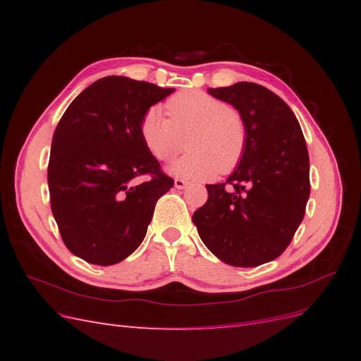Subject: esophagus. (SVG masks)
<instances>
[{
  "mask_svg": "<svg viewBox=\"0 0 361 361\" xmlns=\"http://www.w3.org/2000/svg\"><path fill=\"white\" fill-rule=\"evenodd\" d=\"M190 185V182L188 180H185V179H174V187H176L178 190H183V188H187Z\"/></svg>",
  "mask_w": 361,
  "mask_h": 361,
  "instance_id": "esophagus-1",
  "label": "esophagus"
}]
</instances>
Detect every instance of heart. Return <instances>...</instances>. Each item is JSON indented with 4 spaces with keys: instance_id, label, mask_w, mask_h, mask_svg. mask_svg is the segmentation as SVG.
Segmentation results:
<instances>
[{
    "instance_id": "obj_1",
    "label": "heart",
    "mask_w": 361,
    "mask_h": 361,
    "mask_svg": "<svg viewBox=\"0 0 361 361\" xmlns=\"http://www.w3.org/2000/svg\"><path fill=\"white\" fill-rule=\"evenodd\" d=\"M169 118L159 108L146 111L140 135L150 154L170 161L185 147L191 149L167 171L188 180H209L220 170L232 171L241 161L247 145L243 116L228 104L203 92H183L166 104Z\"/></svg>"
}]
</instances>
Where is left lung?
<instances>
[{"label": "left lung", "mask_w": 361, "mask_h": 361, "mask_svg": "<svg viewBox=\"0 0 361 361\" xmlns=\"http://www.w3.org/2000/svg\"><path fill=\"white\" fill-rule=\"evenodd\" d=\"M207 93L243 116L247 145L224 183L206 185L207 202L192 223L224 264L253 268L277 259L302 221L310 195L307 146L293 111L265 87L236 82Z\"/></svg>", "instance_id": "1"}]
</instances>
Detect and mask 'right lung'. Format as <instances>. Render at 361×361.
<instances>
[{"label": "right lung", "instance_id": "obj_1", "mask_svg": "<svg viewBox=\"0 0 361 361\" xmlns=\"http://www.w3.org/2000/svg\"><path fill=\"white\" fill-rule=\"evenodd\" d=\"M174 89L105 76L64 111L52 137L51 209L71 253L114 265L143 243L155 203L173 187L140 135L141 118ZM151 179L135 184V178Z\"/></svg>", "mask_w": 361, "mask_h": 361}]
</instances>
